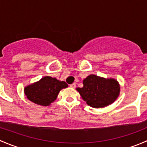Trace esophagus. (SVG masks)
I'll return each mask as SVG.
<instances>
[{
	"label": "esophagus",
	"instance_id": "esophagus-1",
	"mask_svg": "<svg viewBox=\"0 0 147 147\" xmlns=\"http://www.w3.org/2000/svg\"><path fill=\"white\" fill-rule=\"evenodd\" d=\"M69 87H70L71 88H75V87H76V84H75V83H72V84H71L70 85H69Z\"/></svg>",
	"mask_w": 147,
	"mask_h": 147
}]
</instances>
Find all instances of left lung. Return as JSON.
Listing matches in <instances>:
<instances>
[{
  "label": "left lung",
  "mask_w": 147,
  "mask_h": 147,
  "mask_svg": "<svg viewBox=\"0 0 147 147\" xmlns=\"http://www.w3.org/2000/svg\"><path fill=\"white\" fill-rule=\"evenodd\" d=\"M77 90L87 105L92 107L101 108L111 105L117 100L120 87L113 78L106 79L90 75L83 80V87H78Z\"/></svg>",
  "instance_id": "8db88e82"
}]
</instances>
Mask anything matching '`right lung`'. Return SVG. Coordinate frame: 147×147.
Listing matches in <instances>:
<instances>
[{
  "label": "right lung",
  "instance_id": "1",
  "mask_svg": "<svg viewBox=\"0 0 147 147\" xmlns=\"http://www.w3.org/2000/svg\"><path fill=\"white\" fill-rule=\"evenodd\" d=\"M67 86L64 81L45 76L38 82L26 86L24 92L30 101L42 106H48L57 99L60 90Z\"/></svg>",
  "mask_w": 147,
  "mask_h": 147
}]
</instances>
